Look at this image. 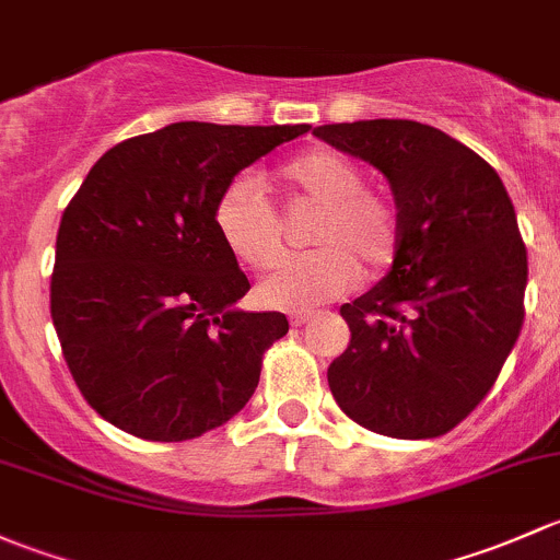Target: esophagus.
I'll return each instance as SVG.
<instances>
[{"mask_svg":"<svg viewBox=\"0 0 560 560\" xmlns=\"http://www.w3.org/2000/svg\"><path fill=\"white\" fill-rule=\"evenodd\" d=\"M313 318H315L313 313H293L291 315V326H304V323H310Z\"/></svg>","mask_w":560,"mask_h":560,"instance_id":"obj_1","label":"esophagus"}]
</instances>
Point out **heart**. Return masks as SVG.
Instances as JSON below:
<instances>
[{
    "instance_id": "heart-1",
    "label": "heart",
    "mask_w": 560,
    "mask_h": 560,
    "mask_svg": "<svg viewBox=\"0 0 560 560\" xmlns=\"http://www.w3.org/2000/svg\"><path fill=\"white\" fill-rule=\"evenodd\" d=\"M280 180L310 205L320 207L307 258L282 264L258 285V299L272 310L310 313L355 285L364 264L369 275L390 267L399 247L396 207L364 186V170L331 148H313L280 166ZM212 226L229 256L250 269L280 261L282 223L250 177L223 188L212 207Z\"/></svg>"
}]
</instances>
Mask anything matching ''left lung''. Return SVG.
Segmentation results:
<instances>
[{
  "label": "left lung",
  "mask_w": 560,
  "mask_h": 560,
  "mask_svg": "<svg viewBox=\"0 0 560 560\" xmlns=\"http://www.w3.org/2000/svg\"><path fill=\"white\" fill-rule=\"evenodd\" d=\"M313 135L377 166L399 210L390 272L339 307L350 345L328 388L369 431L447 434L486 399L521 334L528 258L515 207L493 166L434 126L377 118Z\"/></svg>",
  "instance_id": "left-lung-1"
}]
</instances>
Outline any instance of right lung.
<instances>
[{
    "label": "right lung",
    "mask_w": 560,
    "mask_h": 560,
    "mask_svg": "<svg viewBox=\"0 0 560 560\" xmlns=\"http://www.w3.org/2000/svg\"><path fill=\"white\" fill-rule=\"evenodd\" d=\"M310 131L180 120L118 142L61 215L50 318L91 407L126 434L183 442L250 401L282 313H245L250 291L212 226L223 188Z\"/></svg>",
    "instance_id": "right-lung-1"
}]
</instances>
